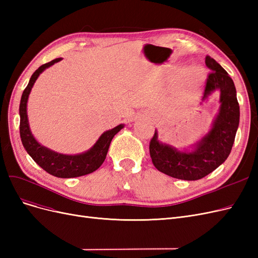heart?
Masks as SVG:
<instances>
[{
  "instance_id": "1",
  "label": "heart",
  "mask_w": 258,
  "mask_h": 258,
  "mask_svg": "<svg viewBox=\"0 0 258 258\" xmlns=\"http://www.w3.org/2000/svg\"><path fill=\"white\" fill-rule=\"evenodd\" d=\"M192 87H194V85H192V83L189 81V80H184L183 81V83H182V87H181V93L183 96H188V95H190L191 93V91H192Z\"/></svg>"
}]
</instances>
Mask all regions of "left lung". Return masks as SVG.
Returning a JSON list of instances; mask_svg holds the SVG:
<instances>
[{
  "instance_id": "left-lung-1",
  "label": "left lung",
  "mask_w": 258,
  "mask_h": 258,
  "mask_svg": "<svg viewBox=\"0 0 258 258\" xmlns=\"http://www.w3.org/2000/svg\"><path fill=\"white\" fill-rule=\"evenodd\" d=\"M211 70L202 97L205 102L215 91H220V108L207 134L184 148L161 142L158 132L150 143V154L155 168L169 176L185 181H196L210 174L227 159L235 142L240 120V107L235 84L220 63L206 57ZM202 104V103H201Z\"/></svg>"
}]
</instances>
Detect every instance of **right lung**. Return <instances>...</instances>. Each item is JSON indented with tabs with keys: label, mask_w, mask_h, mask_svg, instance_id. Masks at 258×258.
<instances>
[{
	"label": "right lung",
	"mask_w": 258,
	"mask_h": 258,
	"mask_svg": "<svg viewBox=\"0 0 258 258\" xmlns=\"http://www.w3.org/2000/svg\"><path fill=\"white\" fill-rule=\"evenodd\" d=\"M61 60L62 58H57L48 62V63L41 66L32 74V76H31L28 86L23 90L19 105L20 138L22 145L25 147L27 153L46 172L61 178H71L92 173L93 171L100 168V166L105 160L112 139L117 132H119L124 127V124L120 123L113 129L106 130L100 136L97 142L88 151L81 154L67 155L57 153L37 142V140L32 135V131H31L29 124L27 112L28 99L31 90H32L33 85L40 74L43 73L46 69L53 66Z\"/></svg>",
	"instance_id": "obj_1"
}]
</instances>
